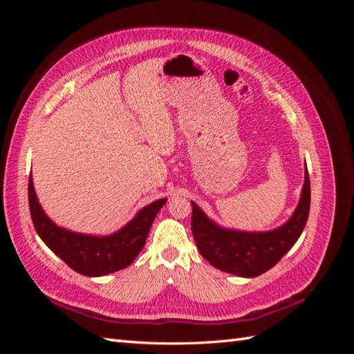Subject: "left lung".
Instances as JSON below:
<instances>
[{"mask_svg": "<svg viewBox=\"0 0 354 354\" xmlns=\"http://www.w3.org/2000/svg\"><path fill=\"white\" fill-rule=\"evenodd\" d=\"M310 211V180L306 167L298 205L285 224L269 232L224 229L192 202V233L201 255L218 270L255 277L270 270L303 233Z\"/></svg>", "mask_w": 354, "mask_h": 354, "instance_id": "obj_1", "label": "left lung"}]
</instances>
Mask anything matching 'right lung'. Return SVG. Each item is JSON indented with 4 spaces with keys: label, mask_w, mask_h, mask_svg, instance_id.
<instances>
[{
    "label": "right lung",
    "mask_w": 354,
    "mask_h": 354,
    "mask_svg": "<svg viewBox=\"0 0 354 354\" xmlns=\"http://www.w3.org/2000/svg\"><path fill=\"white\" fill-rule=\"evenodd\" d=\"M29 209L38 236L72 270L84 276H104L130 266L143 250L149 230L167 199L149 203L136 217L109 236L75 233L59 227L41 208L32 176H29Z\"/></svg>",
    "instance_id": "1"
}]
</instances>
